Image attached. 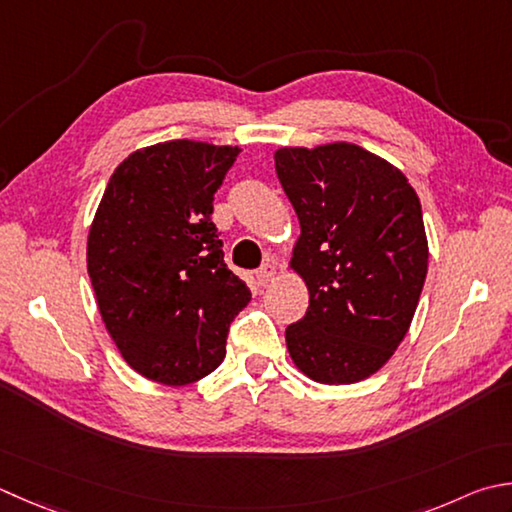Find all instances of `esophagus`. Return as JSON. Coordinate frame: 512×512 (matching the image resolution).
Returning <instances> with one entry per match:
<instances>
[{
  "label": "esophagus",
  "mask_w": 512,
  "mask_h": 512,
  "mask_svg": "<svg viewBox=\"0 0 512 512\" xmlns=\"http://www.w3.org/2000/svg\"><path fill=\"white\" fill-rule=\"evenodd\" d=\"M275 273H277V270H275V266L273 264H264L262 268H259L257 270V284L259 286H266V284H270V282H273V279H275Z\"/></svg>",
  "instance_id": "1"
}]
</instances>
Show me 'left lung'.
<instances>
[{
    "label": "left lung",
    "mask_w": 512,
    "mask_h": 512,
    "mask_svg": "<svg viewBox=\"0 0 512 512\" xmlns=\"http://www.w3.org/2000/svg\"><path fill=\"white\" fill-rule=\"evenodd\" d=\"M299 233L290 268L308 310L286 328L299 373L319 384L375 375L406 337L428 270L422 204L408 177L370 150L330 142L275 150Z\"/></svg>",
    "instance_id": "obj_1"
}]
</instances>
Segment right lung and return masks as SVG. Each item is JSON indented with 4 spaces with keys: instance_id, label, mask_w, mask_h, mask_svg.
I'll list each match as a JSON object with an SVG mask.
<instances>
[{
    "instance_id": "obj_1",
    "label": "right lung",
    "mask_w": 512,
    "mask_h": 512,
    "mask_svg": "<svg viewBox=\"0 0 512 512\" xmlns=\"http://www.w3.org/2000/svg\"><path fill=\"white\" fill-rule=\"evenodd\" d=\"M239 146L170 139L130 153L110 175L88 230L99 315L126 364L186 386L224 362L248 286L224 264L213 199Z\"/></svg>"
}]
</instances>
